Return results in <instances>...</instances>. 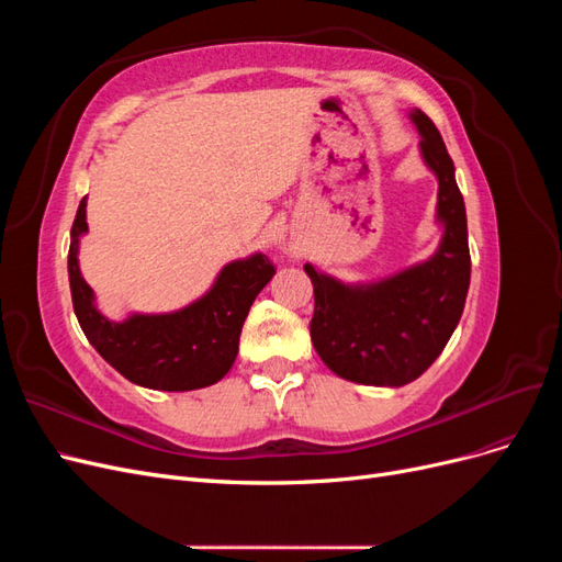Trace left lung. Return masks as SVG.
I'll return each instance as SVG.
<instances>
[{
    "mask_svg": "<svg viewBox=\"0 0 562 562\" xmlns=\"http://www.w3.org/2000/svg\"><path fill=\"white\" fill-rule=\"evenodd\" d=\"M413 122L422 135V157L438 178V220L446 225L438 252L368 285H345L304 265L314 283V349L349 382L403 386L417 380L446 349L464 312L471 279L464 199L431 119L415 110Z\"/></svg>",
    "mask_w": 562,
    "mask_h": 562,
    "instance_id": "8db88e82",
    "label": "left lung"
}]
</instances>
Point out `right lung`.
<instances>
[{
	"instance_id": "right-lung-1",
	"label": "right lung",
	"mask_w": 562,
	"mask_h": 562,
	"mask_svg": "<svg viewBox=\"0 0 562 562\" xmlns=\"http://www.w3.org/2000/svg\"><path fill=\"white\" fill-rule=\"evenodd\" d=\"M87 225V196L70 232V291L75 314L95 351L133 384L157 391H190L223 380L239 351V335L252 300L277 274L267 255L227 265L211 291L173 314H135L124 323L93 307L91 285L81 279L77 250Z\"/></svg>"
}]
</instances>
